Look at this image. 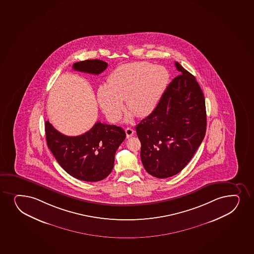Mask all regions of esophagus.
Here are the masks:
<instances>
[{"label":"esophagus","instance_id":"esophagus-1","mask_svg":"<svg viewBox=\"0 0 254 254\" xmlns=\"http://www.w3.org/2000/svg\"><path fill=\"white\" fill-rule=\"evenodd\" d=\"M126 136H127V138L131 137V136H133L134 135V129L131 128H126Z\"/></svg>","mask_w":254,"mask_h":254}]
</instances>
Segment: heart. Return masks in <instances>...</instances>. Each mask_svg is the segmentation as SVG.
I'll list each match as a JSON object with an SVG mask.
<instances>
[{"instance_id": "b5f03b06", "label": "heart", "mask_w": 254, "mask_h": 254, "mask_svg": "<svg viewBox=\"0 0 254 254\" xmlns=\"http://www.w3.org/2000/svg\"><path fill=\"white\" fill-rule=\"evenodd\" d=\"M166 68L147 62L120 65L112 72L108 84L100 86L97 101L108 120L116 122L122 117L123 102L132 114L143 118L157 108L169 83Z\"/></svg>"}]
</instances>
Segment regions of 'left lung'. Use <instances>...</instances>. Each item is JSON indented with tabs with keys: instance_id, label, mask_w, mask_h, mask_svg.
<instances>
[{
	"instance_id": "8db88e82",
	"label": "left lung",
	"mask_w": 254,
	"mask_h": 254,
	"mask_svg": "<svg viewBox=\"0 0 254 254\" xmlns=\"http://www.w3.org/2000/svg\"><path fill=\"white\" fill-rule=\"evenodd\" d=\"M180 72L164 91L157 108L138 124L140 158L150 175L163 179L181 172L204 139V96L191 73L178 62Z\"/></svg>"
}]
</instances>
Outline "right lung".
<instances>
[{
	"instance_id": "right-lung-1",
	"label": "right lung",
	"mask_w": 254,
	"mask_h": 254,
	"mask_svg": "<svg viewBox=\"0 0 254 254\" xmlns=\"http://www.w3.org/2000/svg\"><path fill=\"white\" fill-rule=\"evenodd\" d=\"M108 67L106 62L94 59L73 64L76 71L99 74ZM47 146L56 160L74 178L88 182L105 179L112 172L117 149L126 139L121 127L96 122L85 134L67 136L61 134L49 121L45 123Z\"/></svg>"
}]
</instances>
